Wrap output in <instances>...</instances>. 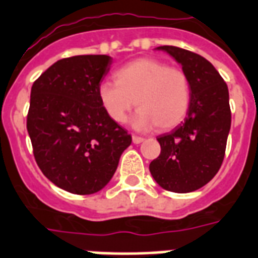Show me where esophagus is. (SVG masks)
<instances>
[{"label": "esophagus", "mask_w": 258, "mask_h": 258, "mask_svg": "<svg viewBox=\"0 0 258 258\" xmlns=\"http://www.w3.org/2000/svg\"><path fill=\"white\" fill-rule=\"evenodd\" d=\"M143 141H145V139H143V138H141V137H137V135H134V137H133V142L135 143V145H139V143H142Z\"/></svg>", "instance_id": "esophagus-1"}]
</instances>
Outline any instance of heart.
<instances>
[{"instance_id":"1","label":"heart","mask_w":258,"mask_h":258,"mask_svg":"<svg viewBox=\"0 0 258 258\" xmlns=\"http://www.w3.org/2000/svg\"><path fill=\"white\" fill-rule=\"evenodd\" d=\"M115 82L98 85V100L112 121L124 123L134 105L137 130H169L180 124L188 113L190 85L182 70L169 68L154 58L135 59L116 70Z\"/></svg>"}]
</instances>
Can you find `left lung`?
<instances>
[{"instance_id": "1", "label": "left lung", "mask_w": 258, "mask_h": 258, "mask_svg": "<svg viewBox=\"0 0 258 258\" xmlns=\"http://www.w3.org/2000/svg\"><path fill=\"white\" fill-rule=\"evenodd\" d=\"M155 50L168 52L181 64L189 80L190 104L181 124L157 138L161 154L149 169L161 188L188 194L211 181L221 168L231 125L229 89L202 55L174 46Z\"/></svg>"}]
</instances>
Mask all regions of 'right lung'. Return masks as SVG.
<instances>
[{
  "mask_svg": "<svg viewBox=\"0 0 258 258\" xmlns=\"http://www.w3.org/2000/svg\"><path fill=\"white\" fill-rule=\"evenodd\" d=\"M109 55L60 59L33 82L27 130L43 174L76 195L101 190L115 174L131 135L98 100Z\"/></svg>",
  "mask_w": 258,
  "mask_h": 258,
  "instance_id": "1",
  "label": "right lung"
}]
</instances>
